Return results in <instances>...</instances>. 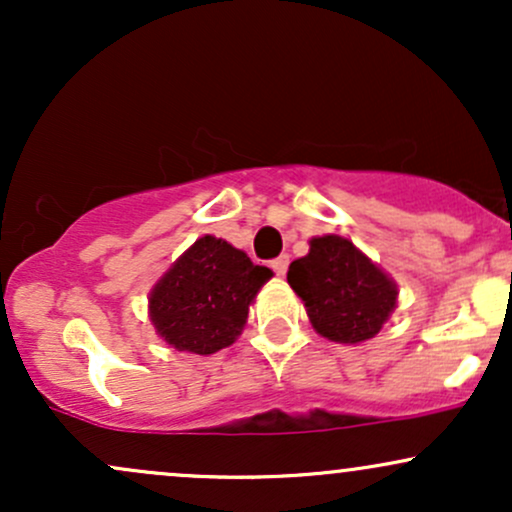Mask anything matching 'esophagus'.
Returning <instances> with one entry per match:
<instances>
[{"instance_id": "1", "label": "esophagus", "mask_w": 512, "mask_h": 512, "mask_svg": "<svg viewBox=\"0 0 512 512\" xmlns=\"http://www.w3.org/2000/svg\"><path fill=\"white\" fill-rule=\"evenodd\" d=\"M272 269L279 276H284L286 269H289V255H279L276 260H272Z\"/></svg>"}]
</instances>
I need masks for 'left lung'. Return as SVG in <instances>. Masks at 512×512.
<instances>
[{"mask_svg": "<svg viewBox=\"0 0 512 512\" xmlns=\"http://www.w3.org/2000/svg\"><path fill=\"white\" fill-rule=\"evenodd\" d=\"M291 289L303 298L315 332L339 344H358L383 330L397 305V286L351 240L322 236L291 262Z\"/></svg>", "mask_w": 512, "mask_h": 512, "instance_id": "1", "label": "left lung"}]
</instances>
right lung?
Instances as JSON below:
<instances>
[{
    "label": "right lung",
    "instance_id": "1",
    "mask_svg": "<svg viewBox=\"0 0 512 512\" xmlns=\"http://www.w3.org/2000/svg\"><path fill=\"white\" fill-rule=\"evenodd\" d=\"M272 269L252 264L226 240L199 238L151 291L149 313L170 346L216 354L236 342L248 308Z\"/></svg>",
    "mask_w": 512,
    "mask_h": 512
}]
</instances>
